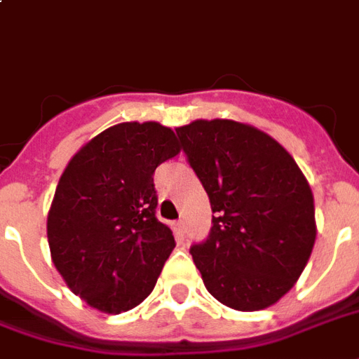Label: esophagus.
I'll return each instance as SVG.
<instances>
[{"label":"esophagus","instance_id":"1","mask_svg":"<svg viewBox=\"0 0 359 359\" xmlns=\"http://www.w3.org/2000/svg\"><path fill=\"white\" fill-rule=\"evenodd\" d=\"M172 230H175V233H177L179 238H184V232H187L184 220H177V222H172Z\"/></svg>","mask_w":359,"mask_h":359}]
</instances>
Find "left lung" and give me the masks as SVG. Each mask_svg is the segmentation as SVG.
Returning a JSON list of instances; mask_svg holds the SVG:
<instances>
[{"instance_id":"obj_1","label":"left lung","mask_w":359,"mask_h":359,"mask_svg":"<svg viewBox=\"0 0 359 359\" xmlns=\"http://www.w3.org/2000/svg\"><path fill=\"white\" fill-rule=\"evenodd\" d=\"M177 137L215 213L207 240L190 247L207 291L241 312L272 306L314 247L306 177L278 140L247 123L196 119Z\"/></svg>"}]
</instances>
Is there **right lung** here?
Here are the masks:
<instances>
[{
    "label": "right lung",
    "mask_w": 359,
    "mask_h": 359,
    "mask_svg": "<svg viewBox=\"0 0 359 359\" xmlns=\"http://www.w3.org/2000/svg\"><path fill=\"white\" fill-rule=\"evenodd\" d=\"M180 152L175 133L156 121L108 127L70 159L55 190L47 240L72 293L119 314L152 293L175 249L156 217L154 171Z\"/></svg>",
    "instance_id": "1"
}]
</instances>
